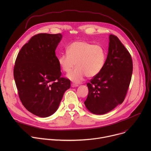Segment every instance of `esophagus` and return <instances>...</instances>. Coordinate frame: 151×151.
<instances>
[{
    "label": "esophagus",
    "instance_id": "esophagus-1",
    "mask_svg": "<svg viewBox=\"0 0 151 151\" xmlns=\"http://www.w3.org/2000/svg\"><path fill=\"white\" fill-rule=\"evenodd\" d=\"M71 86H72V87H73V88H75V87H78V85H77V84H74V83H72V85H71Z\"/></svg>",
    "mask_w": 151,
    "mask_h": 151
}]
</instances>
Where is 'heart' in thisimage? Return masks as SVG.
Segmentation results:
<instances>
[{
    "instance_id": "obj_1",
    "label": "heart",
    "mask_w": 151,
    "mask_h": 151,
    "mask_svg": "<svg viewBox=\"0 0 151 151\" xmlns=\"http://www.w3.org/2000/svg\"><path fill=\"white\" fill-rule=\"evenodd\" d=\"M106 59V51L101 45L76 40L69 45L67 52L58 57V61L61 69L66 73L76 66L77 68L68 77L70 81L79 83L86 76L92 78L97 75L103 69Z\"/></svg>"
}]
</instances>
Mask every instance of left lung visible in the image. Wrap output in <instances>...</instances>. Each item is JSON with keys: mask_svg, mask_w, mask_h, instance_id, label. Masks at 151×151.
Wrapping results in <instances>:
<instances>
[{"mask_svg": "<svg viewBox=\"0 0 151 151\" xmlns=\"http://www.w3.org/2000/svg\"><path fill=\"white\" fill-rule=\"evenodd\" d=\"M133 73L130 54L118 37L109 35L108 54L102 70L87 85L88 94L84 104L94 114L110 112L124 100Z\"/></svg>", "mask_w": 151, "mask_h": 151, "instance_id": "obj_1", "label": "left lung"}]
</instances>
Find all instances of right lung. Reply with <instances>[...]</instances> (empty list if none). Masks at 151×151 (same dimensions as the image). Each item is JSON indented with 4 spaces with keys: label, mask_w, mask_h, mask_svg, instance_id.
I'll use <instances>...</instances> for the list:
<instances>
[{
    "label": "right lung",
    "mask_w": 151,
    "mask_h": 151,
    "mask_svg": "<svg viewBox=\"0 0 151 151\" xmlns=\"http://www.w3.org/2000/svg\"><path fill=\"white\" fill-rule=\"evenodd\" d=\"M62 39L58 34L33 36L18 54L14 77L19 99L32 114L45 118L56 112L63 94L70 87L61 77L55 51Z\"/></svg>",
    "instance_id": "obj_1"
}]
</instances>
